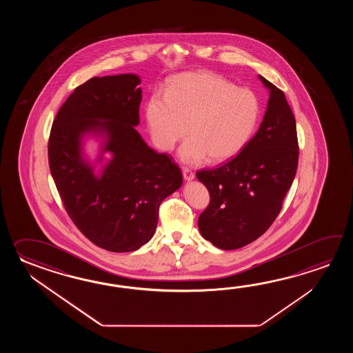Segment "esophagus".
<instances>
[{
    "mask_svg": "<svg viewBox=\"0 0 353 353\" xmlns=\"http://www.w3.org/2000/svg\"><path fill=\"white\" fill-rule=\"evenodd\" d=\"M183 176L187 181H190V180L194 179V173L188 168H183Z\"/></svg>",
    "mask_w": 353,
    "mask_h": 353,
    "instance_id": "esophagus-1",
    "label": "esophagus"
}]
</instances>
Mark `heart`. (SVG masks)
I'll use <instances>...</instances> for the list:
<instances>
[{
	"instance_id": "heart-1",
	"label": "heart",
	"mask_w": 353,
	"mask_h": 353,
	"mask_svg": "<svg viewBox=\"0 0 353 353\" xmlns=\"http://www.w3.org/2000/svg\"><path fill=\"white\" fill-rule=\"evenodd\" d=\"M151 139L170 151L188 134L179 158L187 164L204 159L223 163L239 155L255 131L260 101L255 92L237 88L223 75L198 70L174 75L165 96L155 93L145 105Z\"/></svg>"
}]
</instances>
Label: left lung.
Masks as SVG:
<instances>
[{
    "label": "left lung",
    "mask_w": 353,
    "mask_h": 353,
    "mask_svg": "<svg viewBox=\"0 0 353 353\" xmlns=\"http://www.w3.org/2000/svg\"><path fill=\"white\" fill-rule=\"evenodd\" d=\"M259 78L269 90V101L255 136L228 163L196 173L210 195L198 227L203 237L221 250L243 248L268 231L298 168L293 111L283 90Z\"/></svg>",
    "instance_id": "left-lung-1"
}]
</instances>
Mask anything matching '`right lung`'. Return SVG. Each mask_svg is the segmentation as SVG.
Listing matches in <instances>:
<instances>
[{"label":"right lung","mask_w":353,"mask_h":353,"mask_svg":"<svg viewBox=\"0 0 353 353\" xmlns=\"http://www.w3.org/2000/svg\"><path fill=\"white\" fill-rule=\"evenodd\" d=\"M140 83L132 73L90 78L60 107L49 137L50 173L69 217L88 240L112 252L149 242L159 205L183 183L172 159L136 131ZM88 137L100 140L94 162L83 152Z\"/></svg>","instance_id":"add662e5"}]
</instances>
